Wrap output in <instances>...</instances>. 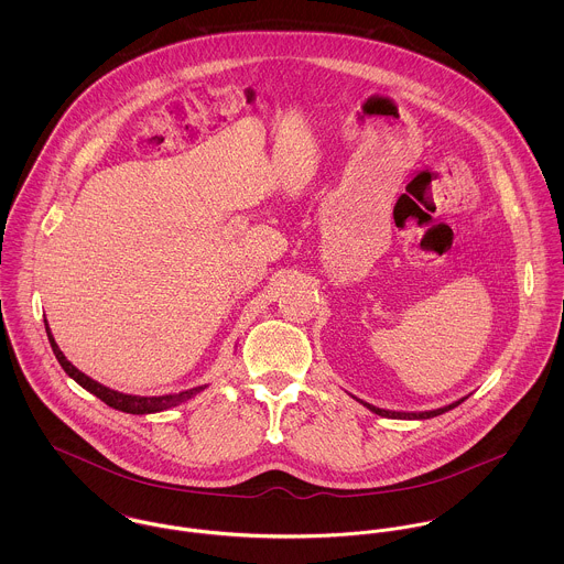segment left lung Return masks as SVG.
Listing matches in <instances>:
<instances>
[{
	"label": "left lung",
	"mask_w": 564,
	"mask_h": 564,
	"mask_svg": "<svg viewBox=\"0 0 564 564\" xmlns=\"http://www.w3.org/2000/svg\"><path fill=\"white\" fill-rule=\"evenodd\" d=\"M460 402H463V400H460ZM460 402L449 403V405H443V408H436V410H425V412H395V410L376 408V405H371V403H365V405H367L371 412H376V414H380V416H389V419H430V416H438V414H443V412L456 408Z\"/></svg>",
	"instance_id": "8db88e82"
}]
</instances>
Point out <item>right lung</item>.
I'll list each match as a JSON object with an SVG mask.
<instances>
[{
  "label": "right lung",
  "mask_w": 564,
  "mask_h": 564,
  "mask_svg": "<svg viewBox=\"0 0 564 564\" xmlns=\"http://www.w3.org/2000/svg\"><path fill=\"white\" fill-rule=\"evenodd\" d=\"M45 332H47V338H50V345L54 349V356L56 360L61 362V367L65 369V373L76 380L80 384L82 389H86L88 393H93L95 398H99L101 402L108 403L110 408L115 410H121V412H128V414H152V412H162V410H169L173 405H180L186 400H191L193 395L202 393L206 389L204 387H195V389H188V391H182V393H173V395H159V398H141V395H128V393H119V391H112L99 382H95L93 378H88L86 373H82L78 367H74L67 356L61 351V347L56 345L54 340V334L50 329V323L45 319Z\"/></svg>",
  "instance_id": "obj_1"
}]
</instances>
